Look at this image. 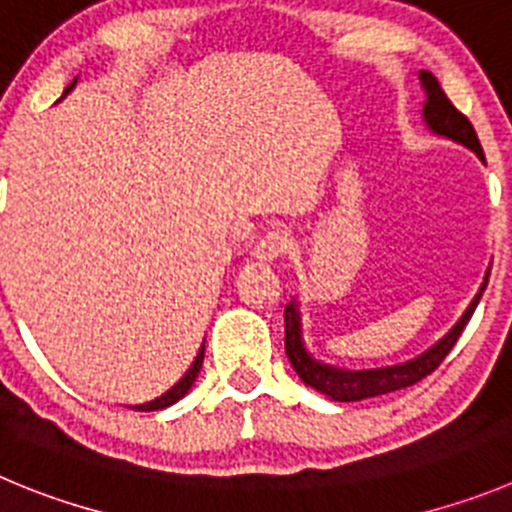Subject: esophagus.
<instances>
[{
    "label": "esophagus",
    "instance_id": "obj_1",
    "mask_svg": "<svg viewBox=\"0 0 512 512\" xmlns=\"http://www.w3.org/2000/svg\"><path fill=\"white\" fill-rule=\"evenodd\" d=\"M288 245H290L288 234H285L283 229H272V232H267L265 237L257 240L255 252H252V255H255V260L260 262H272L285 255Z\"/></svg>",
    "mask_w": 512,
    "mask_h": 512
}]
</instances>
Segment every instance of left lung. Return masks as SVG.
I'll use <instances>...</instances> for the list:
<instances>
[{
	"instance_id": "left-lung-1",
	"label": "left lung",
	"mask_w": 512,
	"mask_h": 512,
	"mask_svg": "<svg viewBox=\"0 0 512 512\" xmlns=\"http://www.w3.org/2000/svg\"><path fill=\"white\" fill-rule=\"evenodd\" d=\"M419 83L424 88V108L422 116L424 123L432 133L444 138H452V141L462 143L470 151H475L482 161H485V154H482V146L477 141V133L472 128V123L467 121V116H462L457 111L452 100L444 95L442 85L437 83L429 70H419ZM487 278H490V270L485 272V280H482L480 290L472 298V303L467 305V310L462 313L460 321L450 328V333L444 338H439L432 348L422 353V356L412 358L407 364H396V366H384V369H366V371H348V369H336V366H328L318 358H313L308 353L303 343V326H300V310L298 300L293 298V303L285 305V353L290 358V366L295 369V374L305 381V386L310 389L321 391L328 399L333 401H361L371 399V396L391 394V391L407 389V386H414L417 381H422L424 376L432 374L439 364H442L447 353L452 351V346L457 343L460 333L465 331L467 321L475 313L477 303H480L482 293L487 288Z\"/></svg>"
}]
</instances>
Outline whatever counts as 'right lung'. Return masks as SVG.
<instances>
[{"label":"right lung","instance_id":"obj_1","mask_svg":"<svg viewBox=\"0 0 512 512\" xmlns=\"http://www.w3.org/2000/svg\"><path fill=\"white\" fill-rule=\"evenodd\" d=\"M73 85H75V80H73ZM73 85H68V88H65V93H62V95H68L70 90H73ZM202 361H204V343H202V348H199V351H197V358H194V364L189 366V371H186V374L181 376V379L176 381V384L171 386V389L166 391V394L156 396L154 401H146V404H136V407H131V409H136V412H156V409H166V407H171V404H176V401H179L181 396L189 394L191 384L197 381L199 369H202Z\"/></svg>","mask_w":512,"mask_h":512}]
</instances>
